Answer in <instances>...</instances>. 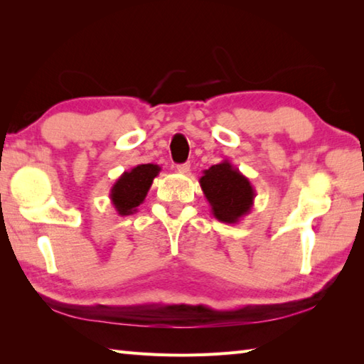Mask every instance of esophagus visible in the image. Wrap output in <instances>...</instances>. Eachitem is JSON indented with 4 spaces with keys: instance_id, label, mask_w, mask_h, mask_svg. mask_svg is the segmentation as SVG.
I'll use <instances>...</instances> for the list:
<instances>
[{
    "instance_id": "34e87169",
    "label": "esophagus",
    "mask_w": 364,
    "mask_h": 364,
    "mask_svg": "<svg viewBox=\"0 0 364 364\" xmlns=\"http://www.w3.org/2000/svg\"><path fill=\"white\" fill-rule=\"evenodd\" d=\"M176 170L180 173H188L191 170V162H184V164H178L176 166Z\"/></svg>"
}]
</instances>
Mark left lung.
I'll return each mask as SVG.
<instances>
[{
    "instance_id": "8db88e82",
    "label": "left lung",
    "mask_w": 364,
    "mask_h": 364,
    "mask_svg": "<svg viewBox=\"0 0 364 364\" xmlns=\"http://www.w3.org/2000/svg\"><path fill=\"white\" fill-rule=\"evenodd\" d=\"M198 183L218 220L237 223L252 211L253 200L257 197L252 183L228 159L203 170Z\"/></svg>"
}]
</instances>
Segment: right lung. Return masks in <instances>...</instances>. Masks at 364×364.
I'll return each instance as SVG.
<instances>
[{
    "mask_svg": "<svg viewBox=\"0 0 364 364\" xmlns=\"http://www.w3.org/2000/svg\"><path fill=\"white\" fill-rule=\"evenodd\" d=\"M161 172L158 164H139L128 172H123L111 188V203L120 215L137 213L139 205L149 194L151 183Z\"/></svg>",
    "mask_w": 364,
    "mask_h": 364,
    "instance_id": "add662e5",
    "label": "right lung"
}]
</instances>
